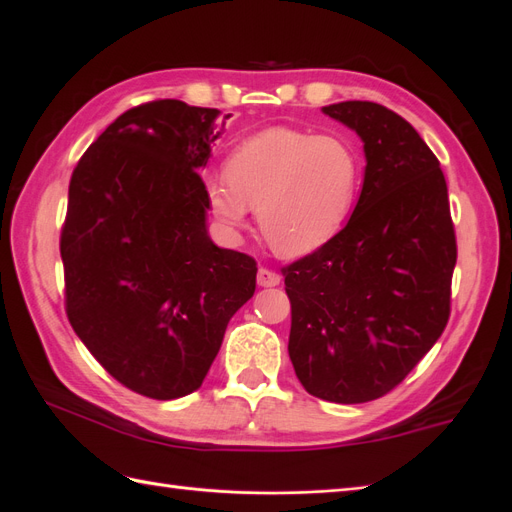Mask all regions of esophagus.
Masks as SVG:
<instances>
[{"label":"esophagus","instance_id":"1","mask_svg":"<svg viewBox=\"0 0 512 512\" xmlns=\"http://www.w3.org/2000/svg\"><path fill=\"white\" fill-rule=\"evenodd\" d=\"M279 281H281L279 273L264 267L258 269V285H262V288H275V285H279Z\"/></svg>","mask_w":512,"mask_h":512}]
</instances>
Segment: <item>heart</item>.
Listing matches in <instances>:
<instances>
[{"label":"heart","mask_w":512,"mask_h":512,"mask_svg":"<svg viewBox=\"0 0 512 512\" xmlns=\"http://www.w3.org/2000/svg\"><path fill=\"white\" fill-rule=\"evenodd\" d=\"M359 155L340 136L262 130L231 151L224 176L206 182L210 214L224 231L245 229L250 210L281 256L311 254L349 216L359 189Z\"/></svg>","instance_id":"b5f03b06"}]
</instances>
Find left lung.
Returning <instances> with one entry per match:
<instances>
[{
    "label": "left lung",
    "instance_id": "1",
    "mask_svg": "<svg viewBox=\"0 0 512 512\" xmlns=\"http://www.w3.org/2000/svg\"><path fill=\"white\" fill-rule=\"evenodd\" d=\"M363 140L353 216L283 269L290 359L306 393L334 403L386 395L449 319L456 233L439 159L395 111L370 100L323 107Z\"/></svg>",
    "mask_w": 512,
    "mask_h": 512
}]
</instances>
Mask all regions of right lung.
Masks as SVG:
<instances>
[{"instance_id": "right-lung-1", "label": "right lung", "mask_w": 512, "mask_h": 512, "mask_svg": "<svg viewBox=\"0 0 512 512\" xmlns=\"http://www.w3.org/2000/svg\"><path fill=\"white\" fill-rule=\"evenodd\" d=\"M229 117L147 102L119 115L71 176L60 235L67 317L117 382L151 399L197 391L256 290V260L218 248L206 224L199 170Z\"/></svg>"}]
</instances>
